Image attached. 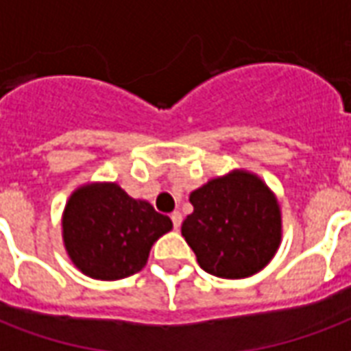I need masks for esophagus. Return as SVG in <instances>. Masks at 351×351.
Instances as JSON below:
<instances>
[{"label": "esophagus", "mask_w": 351, "mask_h": 351, "mask_svg": "<svg viewBox=\"0 0 351 351\" xmlns=\"http://www.w3.org/2000/svg\"><path fill=\"white\" fill-rule=\"evenodd\" d=\"M171 221H173V228L178 229L180 228V223H182V214L178 213V210H175V213L171 214Z\"/></svg>", "instance_id": "esophagus-1"}]
</instances>
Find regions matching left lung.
I'll list each match as a JSON object with an SVG mask.
<instances>
[{"label":"left lung","mask_w":351,"mask_h":351,"mask_svg":"<svg viewBox=\"0 0 351 351\" xmlns=\"http://www.w3.org/2000/svg\"><path fill=\"white\" fill-rule=\"evenodd\" d=\"M193 213L182 237L199 267L220 278H246L276 254L282 237L280 206L258 176L233 171L191 191Z\"/></svg>","instance_id":"obj_1"}]
</instances>
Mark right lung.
Wrapping results in <instances>:
<instances>
[{
	"label": "right lung",
	"instance_id": "add662e5",
	"mask_svg": "<svg viewBox=\"0 0 351 351\" xmlns=\"http://www.w3.org/2000/svg\"><path fill=\"white\" fill-rule=\"evenodd\" d=\"M62 226L65 250L80 271L97 280H120L145 267L152 244L171 231L173 221L107 182L75 191Z\"/></svg>",
	"mask_w": 351,
	"mask_h": 351
}]
</instances>
